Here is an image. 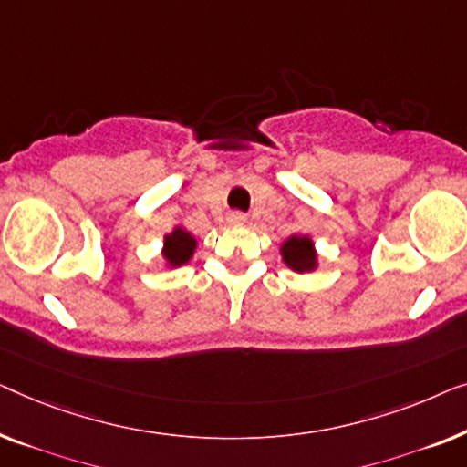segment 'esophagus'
<instances>
[{
	"instance_id": "obj_1",
	"label": "esophagus",
	"mask_w": 467,
	"mask_h": 467,
	"mask_svg": "<svg viewBox=\"0 0 467 467\" xmlns=\"http://www.w3.org/2000/svg\"><path fill=\"white\" fill-rule=\"evenodd\" d=\"M228 222H231V224H243V222H245V215L239 212H233L231 215H228Z\"/></svg>"
}]
</instances>
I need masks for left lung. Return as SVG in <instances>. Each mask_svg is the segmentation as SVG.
Wrapping results in <instances>:
<instances>
[{
	"label": "left lung",
	"instance_id": "8db88e82",
	"mask_svg": "<svg viewBox=\"0 0 467 467\" xmlns=\"http://www.w3.org/2000/svg\"><path fill=\"white\" fill-rule=\"evenodd\" d=\"M281 254H284L285 265L298 273L311 271V268H315V262H317L308 236H290L281 247Z\"/></svg>",
	"mask_w": 467,
	"mask_h": 467
}]
</instances>
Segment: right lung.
<instances>
[{
    "label": "right lung",
    "instance_id": "right-lung-1",
    "mask_svg": "<svg viewBox=\"0 0 467 467\" xmlns=\"http://www.w3.org/2000/svg\"><path fill=\"white\" fill-rule=\"evenodd\" d=\"M196 247V241L190 236L183 228H175L173 233L165 236V258L169 260V265L173 266H182L186 265L192 255Z\"/></svg>",
    "mask_w": 467,
    "mask_h": 467
}]
</instances>
